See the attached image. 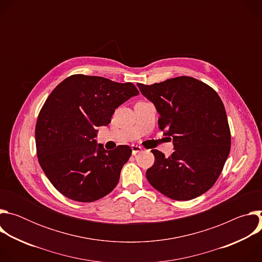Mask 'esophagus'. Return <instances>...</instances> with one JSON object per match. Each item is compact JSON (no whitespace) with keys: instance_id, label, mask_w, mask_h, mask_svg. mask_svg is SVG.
Segmentation results:
<instances>
[{"instance_id":"1","label":"esophagus","mask_w":262,"mask_h":262,"mask_svg":"<svg viewBox=\"0 0 262 262\" xmlns=\"http://www.w3.org/2000/svg\"><path fill=\"white\" fill-rule=\"evenodd\" d=\"M132 151H133V155H137L138 152L142 151V148L138 145H132Z\"/></svg>"}]
</instances>
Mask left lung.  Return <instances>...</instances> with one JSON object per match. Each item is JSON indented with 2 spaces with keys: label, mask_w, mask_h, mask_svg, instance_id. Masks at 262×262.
<instances>
[{
  "label": "left lung",
  "mask_w": 262,
  "mask_h": 262,
  "mask_svg": "<svg viewBox=\"0 0 262 262\" xmlns=\"http://www.w3.org/2000/svg\"><path fill=\"white\" fill-rule=\"evenodd\" d=\"M137 85L155 104L160 128L171 137L175 149L169 158L151 150L156 160L146 172L147 180L173 200L186 201L204 194L216 181L230 152V128L220 96L191 77Z\"/></svg>",
  "instance_id": "obj_1"
}]
</instances>
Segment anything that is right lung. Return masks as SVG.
Masks as SVG:
<instances>
[{"instance_id":"1","label":"right lung","mask_w":262,"mask_h":262,"mask_svg":"<svg viewBox=\"0 0 262 262\" xmlns=\"http://www.w3.org/2000/svg\"><path fill=\"white\" fill-rule=\"evenodd\" d=\"M139 94L132 83L73 74L46 100L35 128L38 162L49 180L65 197L93 202L117 185L132 149L105 150L97 145L96 127L107 125L115 108Z\"/></svg>"}]
</instances>
